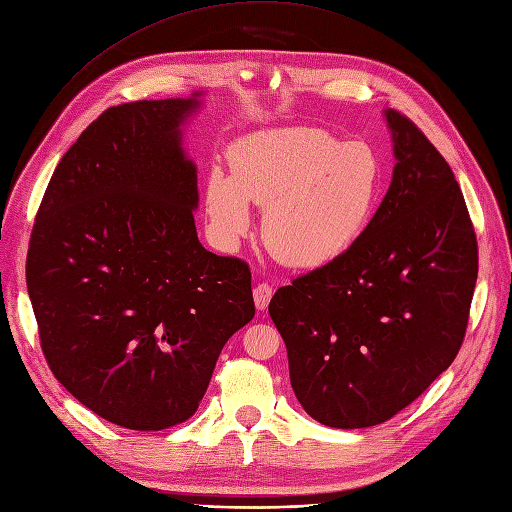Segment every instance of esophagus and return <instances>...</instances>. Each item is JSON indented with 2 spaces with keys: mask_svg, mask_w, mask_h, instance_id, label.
Masks as SVG:
<instances>
[{
  "mask_svg": "<svg viewBox=\"0 0 512 512\" xmlns=\"http://www.w3.org/2000/svg\"><path fill=\"white\" fill-rule=\"evenodd\" d=\"M271 298H273V287L269 283H258L254 287V302H256L258 310H264L266 306H269Z\"/></svg>",
  "mask_w": 512,
  "mask_h": 512,
  "instance_id": "obj_1",
  "label": "esophagus"
}]
</instances>
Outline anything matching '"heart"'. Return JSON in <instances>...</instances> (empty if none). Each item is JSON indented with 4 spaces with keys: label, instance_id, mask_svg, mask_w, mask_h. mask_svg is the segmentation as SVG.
I'll return each mask as SVG.
<instances>
[{
    "label": "heart",
    "instance_id": "heart-1",
    "mask_svg": "<svg viewBox=\"0 0 512 512\" xmlns=\"http://www.w3.org/2000/svg\"><path fill=\"white\" fill-rule=\"evenodd\" d=\"M229 166L231 173L212 166L204 183V210L218 241L233 246L250 233L254 202L266 208V246L298 269L346 256L385 196V168L373 145L319 127L241 137L231 145Z\"/></svg>",
    "mask_w": 512,
    "mask_h": 512
}]
</instances>
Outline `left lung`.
<instances>
[{
	"label": "left lung",
	"mask_w": 512,
	"mask_h": 512,
	"mask_svg": "<svg viewBox=\"0 0 512 512\" xmlns=\"http://www.w3.org/2000/svg\"><path fill=\"white\" fill-rule=\"evenodd\" d=\"M385 118L398 162L369 229L269 304L298 402L335 429L389 421L450 367L479 269L448 162L410 118L396 110Z\"/></svg>",
	"instance_id": "obj_1"
}]
</instances>
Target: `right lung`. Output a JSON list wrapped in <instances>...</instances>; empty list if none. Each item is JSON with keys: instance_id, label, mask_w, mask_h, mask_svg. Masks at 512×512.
<instances>
[{"instance_id": "obj_1", "label": "right lung", "mask_w": 512, "mask_h": 512, "mask_svg": "<svg viewBox=\"0 0 512 512\" xmlns=\"http://www.w3.org/2000/svg\"><path fill=\"white\" fill-rule=\"evenodd\" d=\"M198 95L97 116L56 166L29 243L52 373L135 431L187 421L227 339L256 312L248 262L208 252L196 233L198 173L179 127Z\"/></svg>"}]
</instances>
